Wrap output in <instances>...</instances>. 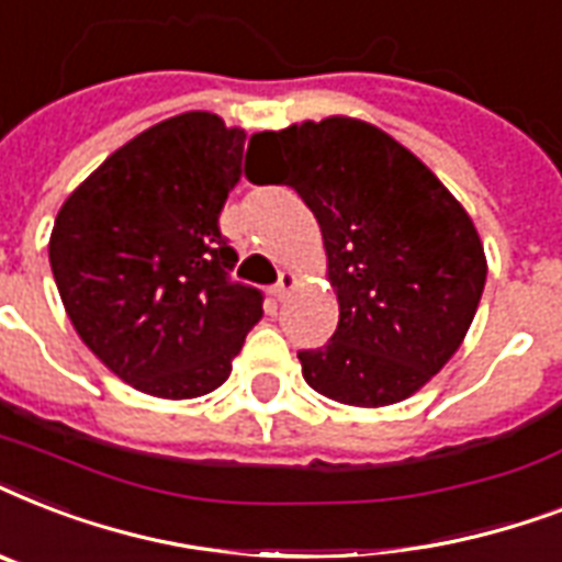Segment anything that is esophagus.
Listing matches in <instances>:
<instances>
[{"label": "esophagus", "instance_id": "esophagus-1", "mask_svg": "<svg viewBox=\"0 0 562 562\" xmlns=\"http://www.w3.org/2000/svg\"><path fill=\"white\" fill-rule=\"evenodd\" d=\"M294 285H297V277H294V273H291V271H282L280 280H277V285H273V297H277L282 303V300L289 297Z\"/></svg>", "mask_w": 562, "mask_h": 562}]
</instances>
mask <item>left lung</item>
Returning a JSON list of instances; mask_svg holds the SVG:
<instances>
[{
  "label": "left lung",
  "instance_id": "8db88e82",
  "mask_svg": "<svg viewBox=\"0 0 562 562\" xmlns=\"http://www.w3.org/2000/svg\"><path fill=\"white\" fill-rule=\"evenodd\" d=\"M250 143L315 212L338 291V329L300 350L303 379L359 408L393 405L452 359L479 308L487 259L470 215L396 139L333 116Z\"/></svg>",
  "mask_w": 562,
  "mask_h": 562
}]
</instances>
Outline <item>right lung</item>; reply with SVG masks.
<instances>
[{"mask_svg": "<svg viewBox=\"0 0 562 562\" xmlns=\"http://www.w3.org/2000/svg\"><path fill=\"white\" fill-rule=\"evenodd\" d=\"M245 131L183 113L110 154L60 206L48 262L81 341L122 382L192 400L227 382L262 291L236 282L218 218Z\"/></svg>", "mask_w": 562, "mask_h": 562, "instance_id": "right-lung-1", "label": "right lung"}]
</instances>
